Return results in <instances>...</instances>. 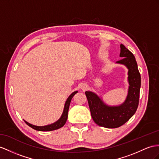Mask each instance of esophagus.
Instances as JSON below:
<instances>
[{
    "mask_svg": "<svg viewBox=\"0 0 159 159\" xmlns=\"http://www.w3.org/2000/svg\"><path fill=\"white\" fill-rule=\"evenodd\" d=\"M86 87H83V90H84V89H86Z\"/></svg>",
    "mask_w": 159,
    "mask_h": 159,
    "instance_id": "obj_1",
    "label": "esophagus"
}]
</instances>
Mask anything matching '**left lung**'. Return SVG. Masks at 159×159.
<instances>
[{"label": "left lung", "mask_w": 159, "mask_h": 159, "mask_svg": "<svg viewBox=\"0 0 159 159\" xmlns=\"http://www.w3.org/2000/svg\"><path fill=\"white\" fill-rule=\"evenodd\" d=\"M120 56L122 59L116 63L125 65L128 69L129 87L124 102L117 106H109L95 93L85 92L93 121L107 128H118L127 122L136 113L139 103L141 77L135 57L123 44L120 45Z\"/></svg>", "instance_id": "obj_1"}]
</instances>
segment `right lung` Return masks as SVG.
Instances as JSON below:
<instances>
[{
  "label": "right lung",
  "instance_id": "right-lung-1",
  "mask_svg": "<svg viewBox=\"0 0 159 159\" xmlns=\"http://www.w3.org/2000/svg\"><path fill=\"white\" fill-rule=\"evenodd\" d=\"M77 93H78V91H77L73 92L72 94L68 97V99H67L66 103H65V105H64V111H63L62 116H61L60 118L58 121H56V122H54V123H53V124H50V125H43V126H37V125H32L30 123H28L27 121H26L25 120H24V121H25V123L28 125L30 126L31 128H32L35 130H38V131H43V132L52 131V130H55V129L62 128V126H64V125L66 124L67 118H68V109H69V106H70L71 99L73 97V96H74Z\"/></svg>",
  "mask_w": 159,
  "mask_h": 159
}]
</instances>
